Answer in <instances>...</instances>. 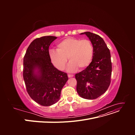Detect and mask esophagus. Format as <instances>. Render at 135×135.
Returning a JSON list of instances; mask_svg holds the SVG:
<instances>
[{"mask_svg":"<svg viewBox=\"0 0 135 135\" xmlns=\"http://www.w3.org/2000/svg\"><path fill=\"white\" fill-rule=\"evenodd\" d=\"M68 77H69V78H71V77L74 76V75H70V74H68Z\"/></svg>","mask_w":135,"mask_h":135,"instance_id":"obj_1","label":"esophagus"}]
</instances>
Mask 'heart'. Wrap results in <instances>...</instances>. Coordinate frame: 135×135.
<instances>
[{
	"mask_svg": "<svg viewBox=\"0 0 135 135\" xmlns=\"http://www.w3.org/2000/svg\"><path fill=\"white\" fill-rule=\"evenodd\" d=\"M49 56L52 63L59 70L65 69L70 61L67 70L73 72L79 68L83 70L91 64L93 56V47L90 40L70 37L59 42L57 50H51Z\"/></svg>",
	"mask_w": 135,
	"mask_h": 135,
	"instance_id": "b5f03b06",
	"label": "heart"
}]
</instances>
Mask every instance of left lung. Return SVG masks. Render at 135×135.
<instances>
[{
    "label": "left lung",
    "mask_w": 135,
    "mask_h": 135,
    "mask_svg": "<svg viewBox=\"0 0 135 135\" xmlns=\"http://www.w3.org/2000/svg\"><path fill=\"white\" fill-rule=\"evenodd\" d=\"M93 47L92 62L84 70L75 74L76 91L85 99L93 100L101 96L109 88L112 71L111 55L104 39L99 35L84 32Z\"/></svg>",
    "instance_id": "1"
}]
</instances>
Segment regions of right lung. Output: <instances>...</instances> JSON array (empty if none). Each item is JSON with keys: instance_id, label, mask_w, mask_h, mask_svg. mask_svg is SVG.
I'll return each mask as SVG.
<instances>
[{"instance_id": "obj_1", "label": "right lung", "mask_w": 135, "mask_h": 135, "mask_svg": "<svg viewBox=\"0 0 135 135\" xmlns=\"http://www.w3.org/2000/svg\"><path fill=\"white\" fill-rule=\"evenodd\" d=\"M54 36L36 38L28 47L23 57V78L27 92L36 103L44 107L56 103L68 77L59 70L49 56V47Z\"/></svg>"}]
</instances>
